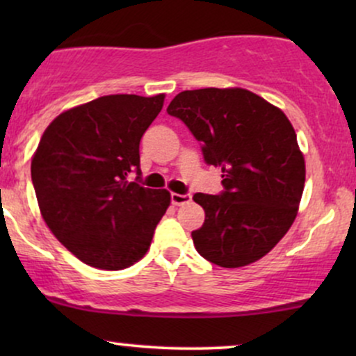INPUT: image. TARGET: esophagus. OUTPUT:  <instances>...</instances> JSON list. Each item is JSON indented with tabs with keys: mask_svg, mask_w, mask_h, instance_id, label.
Segmentation results:
<instances>
[{
	"mask_svg": "<svg viewBox=\"0 0 356 356\" xmlns=\"http://www.w3.org/2000/svg\"><path fill=\"white\" fill-rule=\"evenodd\" d=\"M170 202L174 204V206H182V204H187L191 202V194H177V192H172L170 194Z\"/></svg>",
	"mask_w": 356,
	"mask_h": 356,
	"instance_id": "1",
	"label": "esophagus"
}]
</instances>
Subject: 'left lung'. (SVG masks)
<instances>
[{"label":"left lung","instance_id":"left-lung-1","mask_svg":"<svg viewBox=\"0 0 356 356\" xmlns=\"http://www.w3.org/2000/svg\"><path fill=\"white\" fill-rule=\"evenodd\" d=\"M167 113L201 142L206 164L222 170V192L194 194L206 212L192 239L204 259L241 268L268 254L291 227L305 187V159L288 117L244 88L175 95Z\"/></svg>","mask_w":356,"mask_h":356}]
</instances>
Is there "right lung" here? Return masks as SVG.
Listing matches in <instances>:
<instances>
[{
    "label": "right lung",
    "mask_w": 356,
    "mask_h": 356,
    "mask_svg": "<svg viewBox=\"0 0 356 356\" xmlns=\"http://www.w3.org/2000/svg\"><path fill=\"white\" fill-rule=\"evenodd\" d=\"M162 105V93L99 97L56 117L40 140L31 161L40 211L88 266L115 271L137 263L169 207L165 189L138 184L140 138Z\"/></svg>",
    "instance_id": "obj_1"
}]
</instances>
